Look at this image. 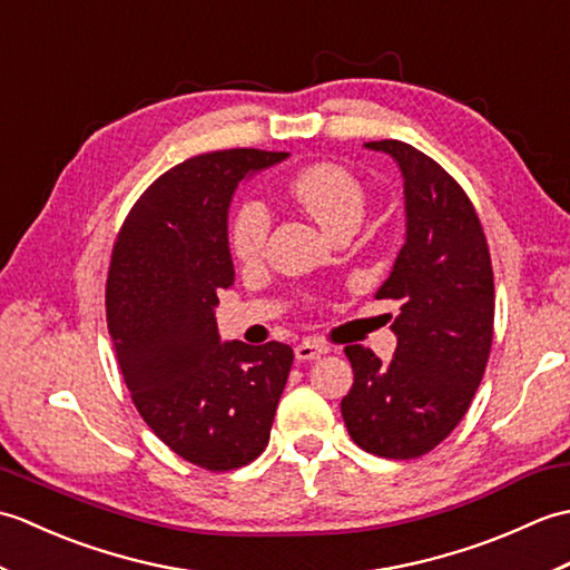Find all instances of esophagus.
Listing matches in <instances>:
<instances>
[{
	"label": "esophagus",
	"instance_id": "1",
	"mask_svg": "<svg viewBox=\"0 0 570 570\" xmlns=\"http://www.w3.org/2000/svg\"><path fill=\"white\" fill-rule=\"evenodd\" d=\"M294 353H296V360H316V357H321L325 353H331V347L318 343V341H301L294 347Z\"/></svg>",
	"mask_w": 570,
	"mask_h": 570
}]
</instances>
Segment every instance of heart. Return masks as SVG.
<instances>
[{
  "instance_id": "b5f03b06",
  "label": "heart",
  "mask_w": 570,
  "mask_h": 570,
  "mask_svg": "<svg viewBox=\"0 0 570 570\" xmlns=\"http://www.w3.org/2000/svg\"><path fill=\"white\" fill-rule=\"evenodd\" d=\"M286 190L323 227L325 235H333L341 227H357L365 217V188L341 164L318 161L301 168L288 180ZM269 229L272 217L262 203H242L229 225V249L242 264H257L264 257Z\"/></svg>"
}]
</instances>
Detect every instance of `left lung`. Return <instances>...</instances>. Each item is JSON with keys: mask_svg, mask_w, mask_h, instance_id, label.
I'll list each match as a JSON object with an SVG mask.
<instances>
[{"mask_svg": "<svg viewBox=\"0 0 570 570\" xmlns=\"http://www.w3.org/2000/svg\"><path fill=\"white\" fill-rule=\"evenodd\" d=\"M365 147L390 154L404 176L406 242L374 294L399 304L396 350L382 362L370 347H345L355 382L341 411L362 451L409 460L458 426L485 374L492 262L475 208L443 166L396 139Z\"/></svg>", "mask_w": 570, "mask_h": 570, "instance_id": "left-lung-1", "label": "left lung"}]
</instances>
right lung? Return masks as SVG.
Returning <instances> with one entry per match:
<instances>
[{
	"label": "right lung",
	"mask_w": 570,
	"mask_h": 570,
	"mask_svg": "<svg viewBox=\"0 0 570 570\" xmlns=\"http://www.w3.org/2000/svg\"><path fill=\"white\" fill-rule=\"evenodd\" d=\"M284 151L227 149L168 168L119 229L107 328L141 419L188 463L225 472L266 443L292 372L284 343H220L217 294L233 286L227 208L245 176Z\"/></svg>",
	"instance_id": "obj_1"
}]
</instances>
